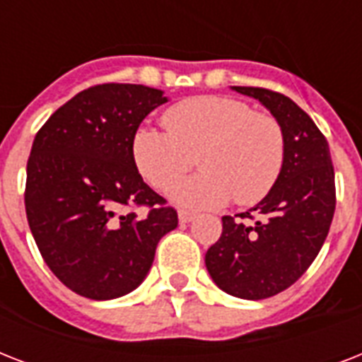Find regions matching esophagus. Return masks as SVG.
<instances>
[{"instance_id": "obj_1", "label": "esophagus", "mask_w": 362, "mask_h": 362, "mask_svg": "<svg viewBox=\"0 0 362 362\" xmlns=\"http://www.w3.org/2000/svg\"><path fill=\"white\" fill-rule=\"evenodd\" d=\"M195 212H189V210H180L178 212V220H180V223H189V221L195 220Z\"/></svg>"}]
</instances>
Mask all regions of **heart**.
<instances>
[{"mask_svg":"<svg viewBox=\"0 0 362 362\" xmlns=\"http://www.w3.org/2000/svg\"><path fill=\"white\" fill-rule=\"evenodd\" d=\"M165 131L142 125L131 152L139 173L156 189H169L197 163L201 173L170 189L173 201L193 209L259 203L274 187L286 159V136L269 112L223 95H201L170 107Z\"/></svg>","mask_w":362,"mask_h":362,"instance_id":"heart-1","label":"heart"}]
</instances>
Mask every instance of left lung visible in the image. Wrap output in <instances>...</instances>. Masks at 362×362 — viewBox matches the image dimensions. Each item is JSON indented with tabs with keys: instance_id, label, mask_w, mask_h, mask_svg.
Instances as JSON below:
<instances>
[{
	"instance_id": "obj_1",
	"label": "left lung",
	"mask_w": 362,
	"mask_h": 362,
	"mask_svg": "<svg viewBox=\"0 0 362 362\" xmlns=\"http://www.w3.org/2000/svg\"><path fill=\"white\" fill-rule=\"evenodd\" d=\"M233 88L259 99L280 122L286 159L261 203L221 218V237L204 263L223 291L259 300L286 291L317 257L337 209L334 167L325 135L297 103L267 88Z\"/></svg>"
}]
</instances>
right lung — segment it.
<instances>
[{
    "label": "right lung",
    "instance_id": "obj_1",
    "mask_svg": "<svg viewBox=\"0 0 362 362\" xmlns=\"http://www.w3.org/2000/svg\"><path fill=\"white\" fill-rule=\"evenodd\" d=\"M161 90L98 84L62 105L37 131L28 159L25 216L45 263L82 297L133 291L178 214L139 175L131 142L163 105ZM135 208H146L136 216Z\"/></svg>",
    "mask_w": 362,
    "mask_h": 362
}]
</instances>
